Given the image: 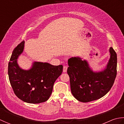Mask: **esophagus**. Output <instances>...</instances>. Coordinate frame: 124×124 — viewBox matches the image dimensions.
Segmentation results:
<instances>
[{
	"instance_id": "obj_1",
	"label": "esophagus",
	"mask_w": 124,
	"mask_h": 124,
	"mask_svg": "<svg viewBox=\"0 0 124 124\" xmlns=\"http://www.w3.org/2000/svg\"><path fill=\"white\" fill-rule=\"evenodd\" d=\"M67 68H68V67L67 66H64L63 67V72H66L67 71Z\"/></svg>"
}]
</instances>
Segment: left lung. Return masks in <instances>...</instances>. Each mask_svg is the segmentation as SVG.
Returning a JSON list of instances; mask_svg holds the SVG:
<instances>
[{
  "mask_svg": "<svg viewBox=\"0 0 124 124\" xmlns=\"http://www.w3.org/2000/svg\"><path fill=\"white\" fill-rule=\"evenodd\" d=\"M110 58L103 69L94 71L87 61L79 56L68 60L67 73L70 77L71 91L78 101L88 102L101 98L108 93L117 75V54L112 47Z\"/></svg>",
  "mask_w": 124,
  "mask_h": 124,
  "instance_id": "obj_1",
  "label": "left lung"
}]
</instances>
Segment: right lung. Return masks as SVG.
Instances as JSON below:
<instances>
[{
  "label": "right lung",
  "mask_w": 124,
  "mask_h": 124,
  "mask_svg": "<svg viewBox=\"0 0 124 124\" xmlns=\"http://www.w3.org/2000/svg\"><path fill=\"white\" fill-rule=\"evenodd\" d=\"M23 41L13 50L8 67L12 87L18 98L29 103H40L48 100L53 85L63 71L62 65L35 61L29 69L21 68L17 60L24 51Z\"/></svg>",
  "instance_id": "1"
}]
</instances>
